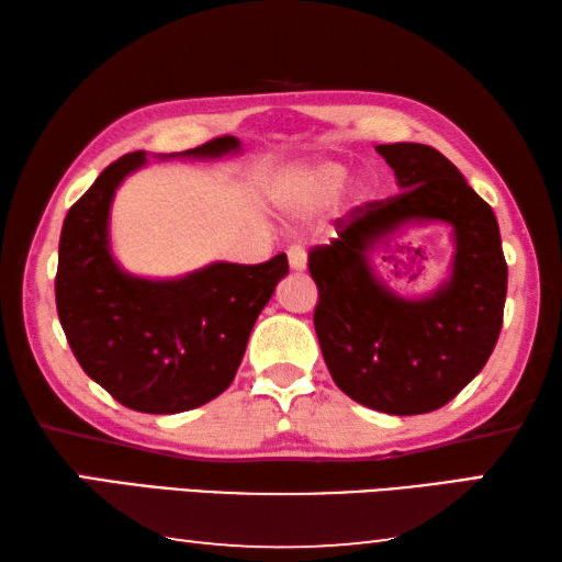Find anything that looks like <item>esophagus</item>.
Instances as JSON below:
<instances>
[{"instance_id":"esophagus-1","label":"esophagus","mask_w":562,"mask_h":562,"mask_svg":"<svg viewBox=\"0 0 562 562\" xmlns=\"http://www.w3.org/2000/svg\"><path fill=\"white\" fill-rule=\"evenodd\" d=\"M288 260H290V268L297 270V272H302L304 268H307V252H304L300 245H292V247H290V250H288Z\"/></svg>"}]
</instances>
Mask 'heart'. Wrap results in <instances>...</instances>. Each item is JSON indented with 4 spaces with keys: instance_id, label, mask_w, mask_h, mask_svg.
<instances>
[{
    "instance_id": "b5f03b06",
    "label": "heart",
    "mask_w": 562,
    "mask_h": 562,
    "mask_svg": "<svg viewBox=\"0 0 562 562\" xmlns=\"http://www.w3.org/2000/svg\"><path fill=\"white\" fill-rule=\"evenodd\" d=\"M345 178H347V168L341 164H335V160H325V164L307 168L300 176L297 186H294L290 195L294 211L310 213V211H317L322 205H327L331 198L339 193Z\"/></svg>"
}]
</instances>
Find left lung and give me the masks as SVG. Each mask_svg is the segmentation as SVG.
Returning <instances> with one entry per match:
<instances>
[{"mask_svg": "<svg viewBox=\"0 0 562 562\" xmlns=\"http://www.w3.org/2000/svg\"><path fill=\"white\" fill-rule=\"evenodd\" d=\"M402 193L355 207L337 240L310 250L315 329L335 384L374 412L414 416L449 404L496 347L508 265L491 205L449 158L424 144L376 146ZM452 225V274L406 301L379 281L368 252L408 224Z\"/></svg>", "mask_w": 562, "mask_h": 562, "instance_id": "left-lung-1", "label": "left lung"}]
</instances>
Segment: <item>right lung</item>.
Listing matches in <instances>:
<instances>
[{
    "label": "right lung",
    "instance_id": "right-lung-1",
    "mask_svg": "<svg viewBox=\"0 0 562 562\" xmlns=\"http://www.w3.org/2000/svg\"><path fill=\"white\" fill-rule=\"evenodd\" d=\"M240 140L221 136L166 158H223ZM146 150L111 164L66 213L56 312L74 357L133 412L178 414L221 396L235 379L255 319L290 272L280 252L260 265L213 262L173 280L121 270L109 243L111 201Z\"/></svg>",
    "mask_w": 562,
    "mask_h": 562
}]
</instances>
